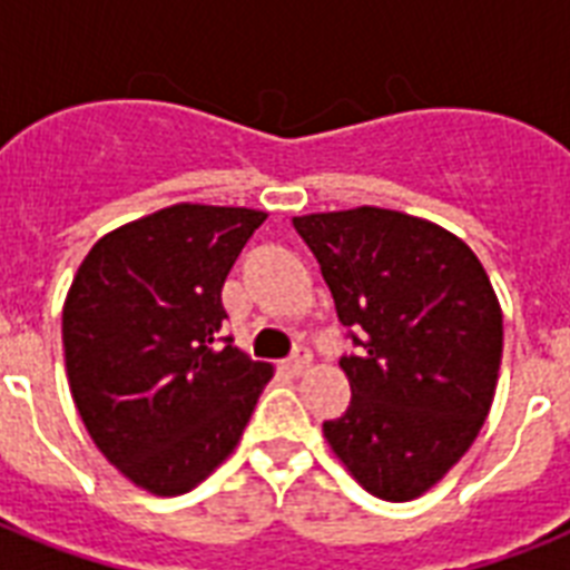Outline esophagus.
<instances>
[{"instance_id":"34e87169","label":"esophagus","mask_w":570,"mask_h":570,"mask_svg":"<svg viewBox=\"0 0 570 570\" xmlns=\"http://www.w3.org/2000/svg\"><path fill=\"white\" fill-rule=\"evenodd\" d=\"M307 366H311V348L295 346V352L289 355V361H286V370H289V373H295V375H302Z\"/></svg>"}]
</instances>
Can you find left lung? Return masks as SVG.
Wrapping results in <instances>:
<instances>
[{
	"label": "left lung",
	"instance_id": "left-lung-1",
	"mask_svg": "<svg viewBox=\"0 0 570 570\" xmlns=\"http://www.w3.org/2000/svg\"><path fill=\"white\" fill-rule=\"evenodd\" d=\"M357 352L331 450L370 494L402 503L470 450L494 402L503 313L476 254L438 224L379 206L293 218Z\"/></svg>",
	"mask_w": 570,
	"mask_h": 570
}]
</instances>
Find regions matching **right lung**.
<instances>
[{"label":"right lung","mask_w":570,"mask_h":570,"mask_svg":"<svg viewBox=\"0 0 570 570\" xmlns=\"http://www.w3.org/2000/svg\"><path fill=\"white\" fill-rule=\"evenodd\" d=\"M266 213L177 204L102 236L76 272L61 340L97 450L150 494H186L239 443L272 366L218 337L222 286Z\"/></svg>","instance_id":"add662e5"}]
</instances>
